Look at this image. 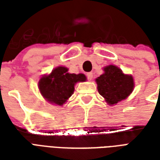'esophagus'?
<instances>
[{
  "mask_svg": "<svg viewBox=\"0 0 160 160\" xmlns=\"http://www.w3.org/2000/svg\"><path fill=\"white\" fill-rule=\"evenodd\" d=\"M87 79L89 80H91L92 78H93V73H92V72H89V73H87Z\"/></svg>",
  "mask_w": 160,
  "mask_h": 160,
  "instance_id": "1",
  "label": "esophagus"
}]
</instances>
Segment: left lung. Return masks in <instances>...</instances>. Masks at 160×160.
Segmentation results:
<instances>
[{"mask_svg":"<svg viewBox=\"0 0 160 160\" xmlns=\"http://www.w3.org/2000/svg\"><path fill=\"white\" fill-rule=\"evenodd\" d=\"M104 73L96 79L98 91L111 105L123 100L134 89V80L124 74L118 67L110 65L104 68Z\"/></svg>","mask_w":160,"mask_h":160,"instance_id":"obj_1","label":"left lung"}]
</instances>
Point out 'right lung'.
Wrapping results in <instances>:
<instances>
[{
	"mask_svg": "<svg viewBox=\"0 0 160 160\" xmlns=\"http://www.w3.org/2000/svg\"><path fill=\"white\" fill-rule=\"evenodd\" d=\"M83 73H69L68 68L58 67L53 70L49 75L42 77L38 83L40 92L47 100L62 105L74 92V85L79 81H86Z\"/></svg>",
	"mask_w": 160,
	"mask_h": 160,
	"instance_id": "obj_1",
	"label": "right lung"
}]
</instances>
